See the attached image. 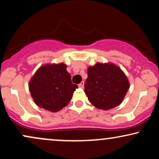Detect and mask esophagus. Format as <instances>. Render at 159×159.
I'll return each mask as SVG.
<instances>
[{
    "instance_id": "esophagus-1",
    "label": "esophagus",
    "mask_w": 159,
    "mask_h": 159,
    "mask_svg": "<svg viewBox=\"0 0 159 159\" xmlns=\"http://www.w3.org/2000/svg\"><path fill=\"white\" fill-rule=\"evenodd\" d=\"M84 87V82L81 81V83H80L79 84H78V87H79V88H82V89H83Z\"/></svg>"
}]
</instances>
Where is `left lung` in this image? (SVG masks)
<instances>
[{
  "instance_id": "obj_1",
  "label": "left lung",
  "mask_w": 159,
  "mask_h": 159,
  "mask_svg": "<svg viewBox=\"0 0 159 159\" xmlns=\"http://www.w3.org/2000/svg\"><path fill=\"white\" fill-rule=\"evenodd\" d=\"M129 89L127 77L114 64L97 63L87 69L84 92L98 109L106 111L119 105Z\"/></svg>"
}]
</instances>
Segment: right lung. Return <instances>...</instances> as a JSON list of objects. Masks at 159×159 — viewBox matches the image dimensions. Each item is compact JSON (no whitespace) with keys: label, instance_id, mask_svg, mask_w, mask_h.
<instances>
[{"label":"right lung","instance_id":"1","mask_svg":"<svg viewBox=\"0 0 159 159\" xmlns=\"http://www.w3.org/2000/svg\"><path fill=\"white\" fill-rule=\"evenodd\" d=\"M77 88L78 85L72 83L64 63L43 66L29 84L34 102L51 112H56L66 106Z\"/></svg>","mask_w":159,"mask_h":159}]
</instances>
